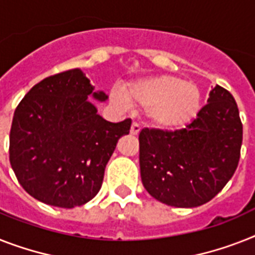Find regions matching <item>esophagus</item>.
Returning <instances> with one entry per match:
<instances>
[{"label":"esophagus","mask_w":255,"mask_h":255,"mask_svg":"<svg viewBox=\"0 0 255 255\" xmlns=\"http://www.w3.org/2000/svg\"><path fill=\"white\" fill-rule=\"evenodd\" d=\"M140 129H141L140 124L136 123V122H133L131 126V134H137L138 132H140Z\"/></svg>","instance_id":"obj_1"}]
</instances>
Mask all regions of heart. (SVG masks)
Instances as JSON below:
<instances>
[{"label":"heart","instance_id":"obj_1","mask_svg":"<svg viewBox=\"0 0 255 255\" xmlns=\"http://www.w3.org/2000/svg\"><path fill=\"white\" fill-rule=\"evenodd\" d=\"M123 98L129 105L145 107L150 123L167 131L191 123L199 114L202 102L196 85L167 74L129 82L123 88Z\"/></svg>","mask_w":255,"mask_h":255}]
</instances>
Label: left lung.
Masks as SVG:
<instances>
[{
	"mask_svg": "<svg viewBox=\"0 0 255 255\" xmlns=\"http://www.w3.org/2000/svg\"><path fill=\"white\" fill-rule=\"evenodd\" d=\"M186 128H144L138 134L142 185L158 202L192 208L210 202L233 177L242 123L233 95L216 85Z\"/></svg>",
	"mask_w": 255,
	"mask_h": 255,
	"instance_id": "obj_1",
	"label": "left lung"
}]
</instances>
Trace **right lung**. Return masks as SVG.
I'll return each mask as SVG.
<instances>
[{"label": "right lung", "instance_id": "1", "mask_svg": "<svg viewBox=\"0 0 255 255\" xmlns=\"http://www.w3.org/2000/svg\"><path fill=\"white\" fill-rule=\"evenodd\" d=\"M89 95L106 101L81 69L49 76L16 106L10 129V163L20 186L35 199L61 208L92 200L118 140L131 119L105 121Z\"/></svg>", "mask_w": 255, "mask_h": 255}]
</instances>
